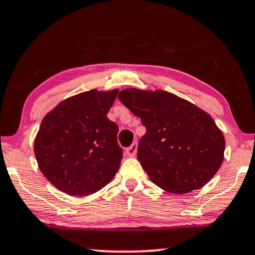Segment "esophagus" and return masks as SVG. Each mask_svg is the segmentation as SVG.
Masks as SVG:
<instances>
[{"label":"esophagus","mask_w":255,"mask_h":255,"mask_svg":"<svg viewBox=\"0 0 255 255\" xmlns=\"http://www.w3.org/2000/svg\"><path fill=\"white\" fill-rule=\"evenodd\" d=\"M125 152H127V154H128V157L135 156V153H137V143H132L131 146L127 147V150H125Z\"/></svg>","instance_id":"34e87169"}]
</instances>
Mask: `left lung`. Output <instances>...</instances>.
Listing matches in <instances>:
<instances>
[{"mask_svg":"<svg viewBox=\"0 0 255 255\" xmlns=\"http://www.w3.org/2000/svg\"><path fill=\"white\" fill-rule=\"evenodd\" d=\"M118 99L146 128L137 158L157 186L183 194L212 179L224 160L225 138L210 115L163 90L125 89Z\"/></svg>","mask_w":255,"mask_h":255,"instance_id":"8db88e82","label":"left lung"}]
</instances>
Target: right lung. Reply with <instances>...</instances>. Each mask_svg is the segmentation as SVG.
Masks as SVG:
<instances>
[{
  "label": "right lung",
  "instance_id": "1",
  "mask_svg": "<svg viewBox=\"0 0 255 255\" xmlns=\"http://www.w3.org/2000/svg\"><path fill=\"white\" fill-rule=\"evenodd\" d=\"M118 90H90L65 99L45 116L35 139L39 170L59 191L88 196L117 173L123 148L107 117Z\"/></svg>",
  "mask_w": 255,
  "mask_h": 255
}]
</instances>
